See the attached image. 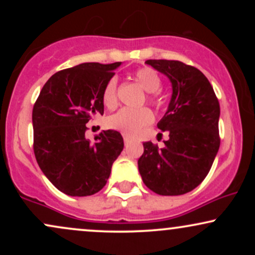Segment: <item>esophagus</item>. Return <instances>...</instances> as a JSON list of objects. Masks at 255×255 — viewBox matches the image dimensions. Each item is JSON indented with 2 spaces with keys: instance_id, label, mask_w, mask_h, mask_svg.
Masks as SVG:
<instances>
[{
  "instance_id": "obj_1",
  "label": "esophagus",
  "mask_w": 255,
  "mask_h": 255,
  "mask_svg": "<svg viewBox=\"0 0 255 255\" xmlns=\"http://www.w3.org/2000/svg\"><path fill=\"white\" fill-rule=\"evenodd\" d=\"M124 140H125V145H129L131 142V137L128 135H124Z\"/></svg>"
}]
</instances>
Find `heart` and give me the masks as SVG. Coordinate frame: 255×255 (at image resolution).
I'll return each instance as SVG.
<instances>
[{
	"label": "heart",
	"mask_w": 255,
	"mask_h": 255,
	"mask_svg": "<svg viewBox=\"0 0 255 255\" xmlns=\"http://www.w3.org/2000/svg\"><path fill=\"white\" fill-rule=\"evenodd\" d=\"M133 77L139 83L140 86L148 93H156L162 87V79H160L159 74L150 67H142V68L136 69L133 73ZM116 86H118L116 78H111L105 85L103 91V103L105 107L114 108L118 103ZM150 101L152 103H156L157 99L154 96H151ZM152 120H153V115L147 108H140V109L124 108V109L114 114L113 116H110L108 120V125L110 128L122 131L126 135L134 136L142 128L150 125Z\"/></svg>",
	"instance_id": "heart-1"
}]
</instances>
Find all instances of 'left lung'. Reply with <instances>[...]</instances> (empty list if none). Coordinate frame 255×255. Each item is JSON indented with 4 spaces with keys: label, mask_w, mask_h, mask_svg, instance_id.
Instances as JSON below:
<instances>
[{
    "label": "left lung",
    "mask_w": 255,
    "mask_h": 255,
    "mask_svg": "<svg viewBox=\"0 0 255 255\" xmlns=\"http://www.w3.org/2000/svg\"><path fill=\"white\" fill-rule=\"evenodd\" d=\"M170 80L172 93L165 115L157 127L168 131L163 148L144 142L137 160L147 188L159 195H182L204 181L221 144L219 109L211 84L195 67L180 61L145 62Z\"/></svg>",
    "instance_id": "obj_1"
}]
</instances>
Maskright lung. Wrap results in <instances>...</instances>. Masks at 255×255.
<instances>
[{
    "label": "right lung",
    "mask_w": 255,
    "mask_h": 255,
    "mask_svg": "<svg viewBox=\"0 0 255 255\" xmlns=\"http://www.w3.org/2000/svg\"><path fill=\"white\" fill-rule=\"evenodd\" d=\"M121 62L81 63L55 73L32 111L33 150L40 170L64 194L87 197L101 191L124 150L118 130H103L90 141L86 124L103 115V91Z\"/></svg>",
    "instance_id": "obj_1"
}]
</instances>
